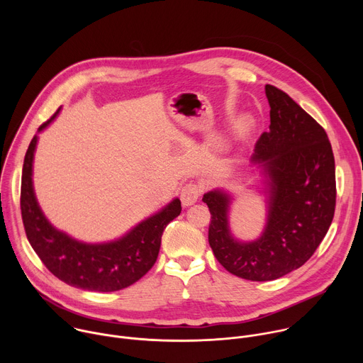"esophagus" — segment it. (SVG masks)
Segmentation results:
<instances>
[{
	"mask_svg": "<svg viewBox=\"0 0 363 363\" xmlns=\"http://www.w3.org/2000/svg\"><path fill=\"white\" fill-rule=\"evenodd\" d=\"M202 189L199 185L194 184V182H189V184H185L181 189V201H182V205L184 206H189L192 203H195L201 195Z\"/></svg>",
	"mask_w": 363,
	"mask_h": 363,
	"instance_id": "esophagus-1",
	"label": "esophagus"
}]
</instances>
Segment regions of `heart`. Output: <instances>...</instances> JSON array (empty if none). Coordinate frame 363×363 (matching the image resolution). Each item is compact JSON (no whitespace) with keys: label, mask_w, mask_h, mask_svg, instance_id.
Listing matches in <instances>:
<instances>
[{"label":"heart","mask_w":363,"mask_h":363,"mask_svg":"<svg viewBox=\"0 0 363 363\" xmlns=\"http://www.w3.org/2000/svg\"><path fill=\"white\" fill-rule=\"evenodd\" d=\"M255 128V122L254 119L250 116V115H244L241 116L237 123L234 125L233 128V133L237 139H245L247 136L251 135V132L254 130Z\"/></svg>","instance_id":"b5f03b06"}]
</instances>
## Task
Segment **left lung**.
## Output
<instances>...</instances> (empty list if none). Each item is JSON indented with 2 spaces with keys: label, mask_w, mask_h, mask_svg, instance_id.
<instances>
[{
  "label": "left lung",
  "mask_w": 363,
  "mask_h": 363,
  "mask_svg": "<svg viewBox=\"0 0 363 363\" xmlns=\"http://www.w3.org/2000/svg\"><path fill=\"white\" fill-rule=\"evenodd\" d=\"M270 129L255 145L251 162L263 175L266 225L252 241L230 228L234 196L221 188L203 194L211 224L208 241L231 274L270 281L301 267L325 238L336 205L335 158L325 129L283 90L266 84Z\"/></svg>",
  "instance_id": "1"
}]
</instances>
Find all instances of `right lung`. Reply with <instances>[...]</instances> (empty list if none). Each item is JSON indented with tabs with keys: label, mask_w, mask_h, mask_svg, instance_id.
I'll use <instances>...</instances> for the list:
<instances>
[{
	"label": "right lung",
	"mask_w": 363,
	"mask_h": 363,
	"mask_svg": "<svg viewBox=\"0 0 363 363\" xmlns=\"http://www.w3.org/2000/svg\"><path fill=\"white\" fill-rule=\"evenodd\" d=\"M59 112L38 128V133ZM37 142L38 135H34L24 158L21 216L27 238L40 260L57 279L82 290L118 291L136 283L157 262L165 227L181 214L179 198H174L121 238L94 244L79 241L51 224L37 202L33 185Z\"/></svg>",
	"instance_id": "add662e5"
}]
</instances>
